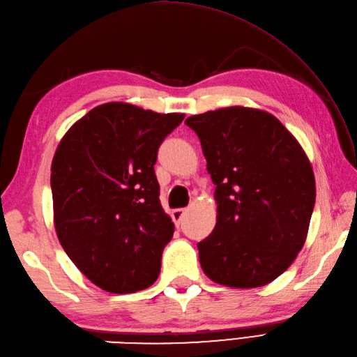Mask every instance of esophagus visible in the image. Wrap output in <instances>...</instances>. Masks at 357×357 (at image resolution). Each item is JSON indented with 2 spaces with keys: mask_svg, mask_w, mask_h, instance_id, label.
<instances>
[{
  "mask_svg": "<svg viewBox=\"0 0 357 357\" xmlns=\"http://www.w3.org/2000/svg\"><path fill=\"white\" fill-rule=\"evenodd\" d=\"M184 215H185V208H174V210L172 211V218H173L174 224L179 225L181 221H183Z\"/></svg>",
  "mask_w": 357,
  "mask_h": 357,
  "instance_id": "1",
  "label": "esophagus"
}]
</instances>
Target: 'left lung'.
<instances>
[{
    "mask_svg": "<svg viewBox=\"0 0 357 357\" xmlns=\"http://www.w3.org/2000/svg\"><path fill=\"white\" fill-rule=\"evenodd\" d=\"M216 185L215 230L198 242L216 284L255 288L275 280L304 247L316 201L312 164L294 136L264 110L225 107L185 119Z\"/></svg>",
    "mask_w": 357,
    "mask_h": 357,
    "instance_id": "left-lung-1",
    "label": "left lung"
}]
</instances>
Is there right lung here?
I'll return each mask as SVG.
<instances>
[{
  "mask_svg": "<svg viewBox=\"0 0 357 357\" xmlns=\"http://www.w3.org/2000/svg\"><path fill=\"white\" fill-rule=\"evenodd\" d=\"M183 113L107 102L75 123L52 161L58 239L87 279L109 293L150 287L174 225L153 165Z\"/></svg>",
  "mask_w": 357,
  "mask_h": 357,
  "instance_id": "add662e5",
  "label": "right lung"
}]
</instances>
